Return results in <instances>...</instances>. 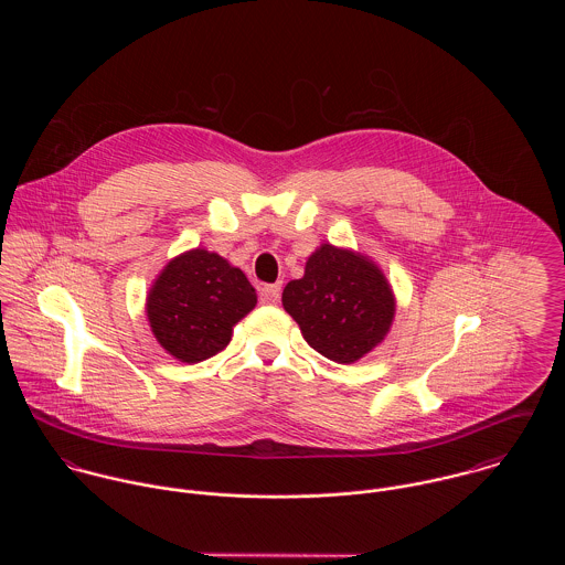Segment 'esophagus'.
I'll list each match as a JSON object with an SVG mask.
<instances>
[{
  "instance_id": "esophagus-1",
  "label": "esophagus",
  "mask_w": 565,
  "mask_h": 565,
  "mask_svg": "<svg viewBox=\"0 0 565 565\" xmlns=\"http://www.w3.org/2000/svg\"><path fill=\"white\" fill-rule=\"evenodd\" d=\"M280 289H282L280 282H276V285H265V287L260 289V302H263V305H276L278 298H280Z\"/></svg>"
}]
</instances>
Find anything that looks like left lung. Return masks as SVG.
<instances>
[{
	"mask_svg": "<svg viewBox=\"0 0 565 565\" xmlns=\"http://www.w3.org/2000/svg\"><path fill=\"white\" fill-rule=\"evenodd\" d=\"M285 311L307 343L334 363H356L385 341L396 318V296L370 256L322 243L305 265V276L287 282Z\"/></svg>",
	"mask_w": 565,
	"mask_h": 565,
	"instance_id": "obj_1",
	"label": "left lung"
}]
</instances>
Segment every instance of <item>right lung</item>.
<instances>
[{
	"label": "right lung",
	"mask_w": 565,
	"mask_h": 565,
	"mask_svg": "<svg viewBox=\"0 0 565 565\" xmlns=\"http://www.w3.org/2000/svg\"><path fill=\"white\" fill-rule=\"evenodd\" d=\"M254 307L256 289L242 269L204 247L173 256L146 298L152 334L180 363H200L224 350Z\"/></svg>",
	"instance_id": "add662e5"
}]
</instances>
